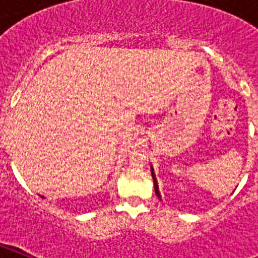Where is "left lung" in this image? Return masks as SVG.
Wrapping results in <instances>:
<instances>
[{
	"label": "left lung",
	"mask_w": 258,
	"mask_h": 258,
	"mask_svg": "<svg viewBox=\"0 0 258 258\" xmlns=\"http://www.w3.org/2000/svg\"><path fill=\"white\" fill-rule=\"evenodd\" d=\"M151 174H153V179H154V186H155V194L158 197H161L159 194V190H158V183H157V178H155V174H154V170H151Z\"/></svg>",
	"instance_id": "1"
}]
</instances>
